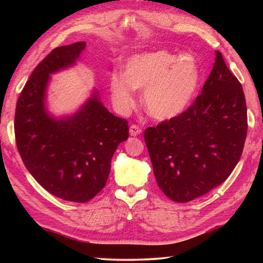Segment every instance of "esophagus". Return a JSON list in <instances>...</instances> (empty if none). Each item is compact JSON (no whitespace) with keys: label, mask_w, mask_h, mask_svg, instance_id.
I'll use <instances>...</instances> for the list:
<instances>
[{"label":"esophagus","mask_w":263,"mask_h":263,"mask_svg":"<svg viewBox=\"0 0 263 263\" xmlns=\"http://www.w3.org/2000/svg\"><path fill=\"white\" fill-rule=\"evenodd\" d=\"M141 128L139 127V126H137V125H131L130 126V136H132V137H137V136H139V135H141Z\"/></svg>","instance_id":"1"}]
</instances>
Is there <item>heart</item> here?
I'll list each match as a JSON object with an SVG mask.
<instances>
[{
  "label": "heart",
  "instance_id": "b5f03b06",
  "mask_svg": "<svg viewBox=\"0 0 263 263\" xmlns=\"http://www.w3.org/2000/svg\"><path fill=\"white\" fill-rule=\"evenodd\" d=\"M201 82V67L190 54L177 55L166 50L128 58L124 73L110 74L111 100L118 112L127 114L136 104L137 90L142 104L158 121L175 118L188 109Z\"/></svg>",
  "mask_w": 263,
  "mask_h": 263
}]
</instances>
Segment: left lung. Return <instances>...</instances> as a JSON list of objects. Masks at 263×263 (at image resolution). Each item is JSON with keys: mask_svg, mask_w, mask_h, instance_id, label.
I'll list each match as a JSON object with an SVG mask.
<instances>
[{"mask_svg": "<svg viewBox=\"0 0 263 263\" xmlns=\"http://www.w3.org/2000/svg\"><path fill=\"white\" fill-rule=\"evenodd\" d=\"M246 135L242 87L216 51L213 68L194 104L177 117L145 130L159 188L179 203L208 194L237 166Z\"/></svg>", "mask_w": 263, "mask_h": 263, "instance_id": "left-lung-1", "label": "left lung"}]
</instances>
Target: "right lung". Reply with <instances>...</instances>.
<instances>
[{"mask_svg": "<svg viewBox=\"0 0 263 263\" xmlns=\"http://www.w3.org/2000/svg\"><path fill=\"white\" fill-rule=\"evenodd\" d=\"M86 43L53 50L31 74L17 101L16 144L26 169L48 193L86 203L104 188L111 159L128 138L127 121L109 112L94 89L72 115L47 108L51 75L77 65Z\"/></svg>", "mask_w": 263, "mask_h": 263, "instance_id": "obj_1", "label": "right lung"}]
</instances>
